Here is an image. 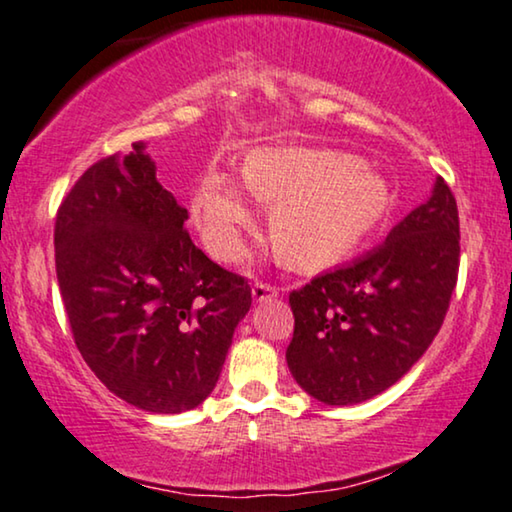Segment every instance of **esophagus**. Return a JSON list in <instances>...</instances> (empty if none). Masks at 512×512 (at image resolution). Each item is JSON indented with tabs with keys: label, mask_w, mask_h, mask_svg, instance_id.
I'll return each mask as SVG.
<instances>
[{
	"label": "esophagus",
	"mask_w": 512,
	"mask_h": 512,
	"mask_svg": "<svg viewBox=\"0 0 512 512\" xmlns=\"http://www.w3.org/2000/svg\"><path fill=\"white\" fill-rule=\"evenodd\" d=\"M278 297V290L274 288V285H267V283H255L252 285V299L255 302H269V299Z\"/></svg>",
	"instance_id": "obj_1"
}]
</instances>
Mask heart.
Here are the masks:
<instances>
[{
	"mask_svg": "<svg viewBox=\"0 0 512 512\" xmlns=\"http://www.w3.org/2000/svg\"><path fill=\"white\" fill-rule=\"evenodd\" d=\"M231 170L203 173L192 199L196 229L217 260L234 262L255 222L248 192L274 203L271 243L292 269L320 271L351 257L391 213L393 192L358 156L313 147H260Z\"/></svg>",
	"mask_w": 512,
	"mask_h": 512,
	"instance_id": "obj_1",
	"label": "heart"
}]
</instances>
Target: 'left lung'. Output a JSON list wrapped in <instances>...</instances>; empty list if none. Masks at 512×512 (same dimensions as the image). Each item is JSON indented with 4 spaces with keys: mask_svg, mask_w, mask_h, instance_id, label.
<instances>
[{
    "mask_svg": "<svg viewBox=\"0 0 512 512\" xmlns=\"http://www.w3.org/2000/svg\"><path fill=\"white\" fill-rule=\"evenodd\" d=\"M459 210L442 177L386 243L290 295L292 377L325 405H358L403 379L440 332L459 274Z\"/></svg>",
    "mask_w": 512,
    "mask_h": 512,
    "instance_id": "1",
    "label": "left lung"
}]
</instances>
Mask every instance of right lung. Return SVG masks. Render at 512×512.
I'll return each instance as SVG.
<instances>
[{
	"instance_id": "add662e5",
	"label": "right lung",
	"mask_w": 512,
	"mask_h": 512,
	"mask_svg": "<svg viewBox=\"0 0 512 512\" xmlns=\"http://www.w3.org/2000/svg\"><path fill=\"white\" fill-rule=\"evenodd\" d=\"M145 142L93 163L60 203L56 271L74 342L114 395L180 414L213 393L252 295L192 243Z\"/></svg>"
}]
</instances>
